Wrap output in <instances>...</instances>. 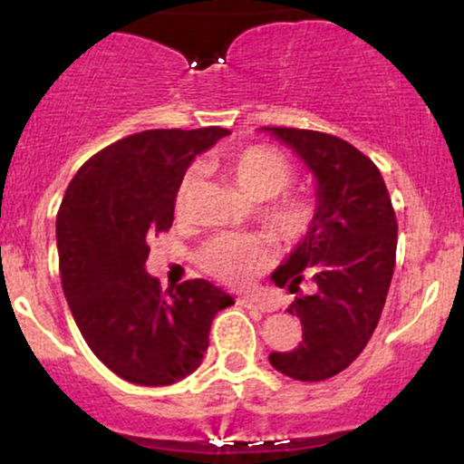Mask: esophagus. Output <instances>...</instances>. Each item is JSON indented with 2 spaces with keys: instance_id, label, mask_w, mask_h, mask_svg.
<instances>
[{
  "instance_id": "esophagus-1",
  "label": "esophagus",
  "mask_w": 464,
  "mask_h": 464,
  "mask_svg": "<svg viewBox=\"0 0 464 464\" xmlns=\"http://www.w3.org/2000/svg\"><path fill=\"white\" fill-rule=\"evenodd\" d=\"M237 303L242 307H248V310H257V312H273L275 310V307L264 299H248V296H244V299H239Z\"/></svg>"
}]
</instances>
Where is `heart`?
<instances>
[{"mask_svg":"<svg viewBox=\"0 0 464 464\" xmlns=\"http://www.w3.org/2000/svg\"><path fill=\"white\" fill-rule=\"evenodd\" d=\"M218 168L253 200H266L259 207V220L285 246L307 242L321 227V200L310 191H284L295 183L296 172L279 150L270 146H246L216 159ZM200 183L198 168L180 179L174 196V214L188 218ZM273 242L262 233H225L202 246L198 264L207 275L231 287H246L273 264Z\"/></svg>","mask_w":464,"mask_h":464,"instance_id":"b5f03b06","label":"heart"}]
</instances>
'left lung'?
I'll use <instances>...</instances> for the list:
<instances>
[{
	"label": "left lung",
	"instance_id": "left-lung-1",
	"mask_svg": "<svg viewBox=\"0 0 464 464\" xmlns=\"http://www.w3.org/2000/svg\"><path fill=\"white\" fill-rule=\"evenodd\" d=\"M292 148L316 177L321 227L273 273L299 295L287 307L303 324L295 351H275L270 364L299 382L338 375L362 353L384 310L397 253V218L377 165L340 137L318 130L266 129ZM314 281L312 295L300 281Z\"/></svg>",
	"mask_w": 464,
	"mask_h": 464
}]
</instances>
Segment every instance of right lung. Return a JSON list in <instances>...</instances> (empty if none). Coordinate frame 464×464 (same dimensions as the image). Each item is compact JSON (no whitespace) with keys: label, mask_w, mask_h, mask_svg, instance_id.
I'll return each instance as SVG.
<instances>
[{"label":"right lung","mask_w":464,"mask_h":464,"mask_svg":"<svg viewBox=\"0 0 464 464\" xmlns=\"http://www.w3.org/2000/svg\"><path fill=\"white\" fill-rule=\"evenodd\" d=\"M228 130H143L93 154L56 216L58 268L89 349L121 380L168 386L200 366L214 316L233 296L205 279L169 296L146 273L152 236L168 231L185 169Z\"/></svg>","instance_id":"1"}]
</instances>
